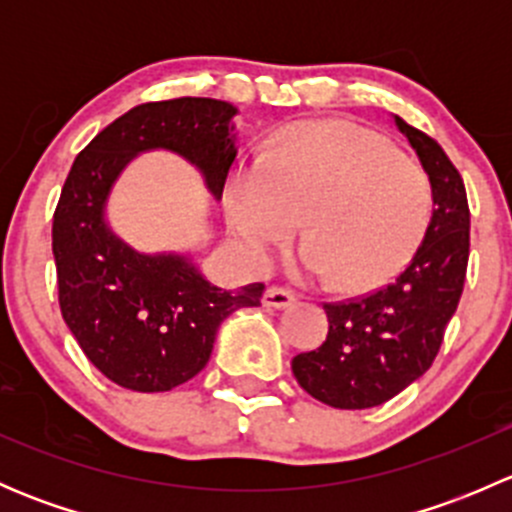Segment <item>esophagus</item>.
<instances>
[{
  "mask_svg": "<svg viewBox=\"0 0 512 512\" xmlns=\"http://www.w3.org/2000/svg\"><path fill=\"white\" fill-rule=\"evenodd\" d=\"M294 302V294L289 289L282 287H267L265 294H262V307L270 309H285Z\"/></svg>",
  "mask_w": 512,
  "mask_h": 512,
  "instance_id": "1",
  "label": "esophagus"
}]
</instances>
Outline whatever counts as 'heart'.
<instances>
[{"label":"heart","mask_w":512,"mask_h":512,"mask_svg":"<svg viewBox=\"0 0 512 512\" xmlns=\"http://www.w3.org/2000/svg\"><path fill=\"white\" fill-rule=\"evenodd\" d=\"M428 175L371 128L314 121L282 133L265 156L237 160L225 220L252 267H267L299 225L294 270L342 292L384 285L426 235Z\"/></svg>","instance_id":"obj_1"}]
</instances>
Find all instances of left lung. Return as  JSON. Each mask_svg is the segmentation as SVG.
I'll return each instance as SVG.
<instances>
[{"label": "left lung", "mask_w": 512, "mask_h": 512, "mask_svg": "<svg viewBox=\"0 0 512 512\" xmlns=\"http://www.w3.org/2000/svg\"><path fill=\"white\" fill-rule=\"evenodd\" d=\"M433 193L431 223L416 255L391 285L349 302L324 304L327 342L292 359L309 396L334 409H371L394 399L428 371L466 282L471 210L466 185L443 148L404 118Z\"/></svg>", "instance_id": "left-lung-1"}]
</instances>
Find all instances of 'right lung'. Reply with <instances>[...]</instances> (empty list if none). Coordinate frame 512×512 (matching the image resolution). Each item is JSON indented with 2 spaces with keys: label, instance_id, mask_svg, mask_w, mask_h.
<instances>
[{
  "label": "right lung",
  "instance_id": "add662e5",
  "mask_svg": "<svg viewBox=\"0 0 512 512\" xmlns=\"http://www.w3.org/2000/svg\"><path fill=\"white\" fill-rule=\"evenodd\" d=\"M235 116L237 108L218 98L141 103L71 165L51 227L61 314L91 364L123 389L153 394L190 381L208 364L220 324L260 304V282L210 285L193 255L133 250L106 220L116 180L148 151L185 158L210 195L223 198L237 156Z\"/></svg>",
  "mask_w": 512,
  "mask_h": 512
}]
</instances>
